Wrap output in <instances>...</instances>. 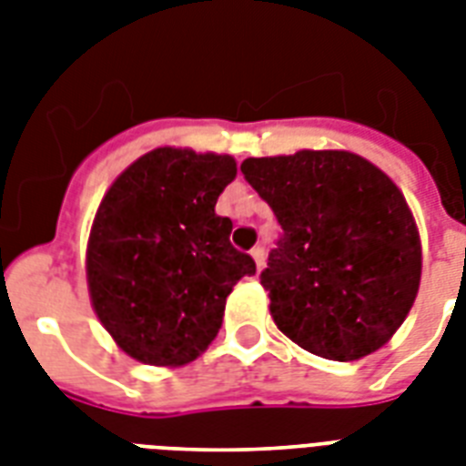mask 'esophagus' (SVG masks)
<instances>
[{
    "label": "esophagus",
    "mask_w": 466,
    "mask_h": 466,
    "mask_svg": "<svg viewBox=\"0 0 466 466\" xmlns=\"http://www.w3.org/2000/svg\"><path fill=\"white\" fill-rule=\"evenodd\" d=\"M251 258L256 261V268H263V261H266V254H263V247H254L251 248Z\"/></svg>",
    "instance_id": "34e87169"
}]
</instances>
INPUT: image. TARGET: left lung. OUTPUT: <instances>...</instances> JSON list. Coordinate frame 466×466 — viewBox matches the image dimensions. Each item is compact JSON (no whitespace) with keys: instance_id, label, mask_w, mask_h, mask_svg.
Masks as SVG:
<instances>
[{"instance_id":"left-lung-1","label":"left lung","mask_w":466,"mask_h":466,"mask_svg":"<svg viewBox=\"0 0 466 466\" xmlns=\"http://www.w3.org/2000/svg\"><path fill=\"white\" fill-rule=\"evenodd\" d=\"M241 174L283 227L261 273L278 329L339 362L390 343L423 266L419 227L397 183L346 149L248 157Z\"/></svg>"}]
</instances>
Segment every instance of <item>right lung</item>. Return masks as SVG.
I'll list each match as a JSON object with an SVG mask.
<instances>
[{
    "instance_id": "add662e5",
    "label": "right lung",
    "mask_w": 466,
    "mask_h": 466,
    "mask_svg": "<svg viewBox=\"0 0 466 466\" xmlns=\"http://www.w3.org/2000/svg\"><path fill=\"white\" fill-rule=\"evenodd\" d=\"M237 176L229 155L157 147L106 190L86 244V285L98 321L126 355L181 368L208 350L227 295L256 263L229 244L215 212Z\"/></svg>"
}]
</instances>
